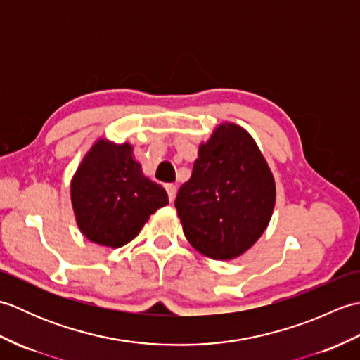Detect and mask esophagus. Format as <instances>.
I'll return each mask as SVG.
<instances>
[{
    "instance_id": "obj_1",
    "label": "esophagus",
    "mask_w": 360,
    "mask_h": 360,
    "mask_svg": "<svg viewBox=\"0 0 360 360\" xmlns=\"http://www.w3.org/2000/svg\"><path fill=\"white\" fill-rule=\"evenodd\" d=\"M165 190L168 193V200H170V202H173L174 198H176V192H178V188H176V186H173V184H167Z\"/></svg>"
}]
</instances>
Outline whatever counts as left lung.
Segmentation results:
<instances>
[{
  "label": "left lung",
  "instance_id": "1",
  "mask_svg": "<svg viewBox=\"0 0 360 360\" xmlns=\"http://www.w3.org/2000/svg\"><path fill=\"white\" fill-rule=\"evenodd\" d=\"M275 205V181L246 129L226 122L198 151L174 207L184 235L200 254L233 259L258 241Z\"/></svg>",
  "mask_w": 360,
  "mask_h": 360
}]
</instances>
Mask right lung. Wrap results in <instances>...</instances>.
Wrapping results in <instances>:
<instances>
[{
  "label": "right lung",
  "instance_id": "add662e5",
  "mask_svg": "<svg viewBox=\"0 0 360 360\" xmlns=\"http://www.w3.org/2000/svg\"><path fill=\"white\" fill-rule=\"evenodd\" d=\"M71 202L80 232L116 249L139 235L150 215L168 204V196L142 173L131 145L98 139L72 176Z\"/></svg>",
  "mask_w": 360,
  "mask_h": 360
}]
</instances>
